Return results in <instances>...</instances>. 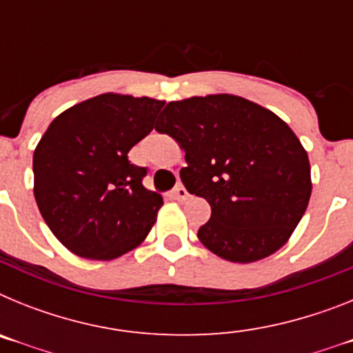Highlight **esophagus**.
<instances>
[{
    "instance_id": "esophagus-1",
    "label": "esophagus",
    "mask_w": 353,
    "mask_h": 353,
    "mask_svg": "<svg viewBox=\"0 0 353 353\" xmlns=\"http://www.w3.org/2000/svg\"><path fill=\"white\" fill-rule=\"evenodd\" d=\"M173 196H174V199H179V201H187V199L191 198V194L185 191V187L183 185L176 187V189L173 191Z\"/></svg>"
}]
</instances>
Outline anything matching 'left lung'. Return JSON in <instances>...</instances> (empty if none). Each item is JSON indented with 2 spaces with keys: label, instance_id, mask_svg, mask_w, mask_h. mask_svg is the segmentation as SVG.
Here are the masks:
<instances>
[{
  "label": "left lung",
  "instance_id": "8db88e82",
  "mask_svg": "<svg viewBox=\"0 0 353 353\" xmlns=\"http://www.w3.org/2000/svg\"><path fill=\"white\" fill-rule=\"evenodd\" d=\"M185 152L180 179L212 208L199 242L219 258L252 263L288 242L311 189L307 152L286 121L244 97L168 102L155 123Z\"/></svg>",
  "mask_w": 353,
  "mask_h": 353
}]
</instances>
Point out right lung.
Returning <instances> with one entry per match:
<instances>
[{
	"label": "right lung",
	"mask_w": 353,
	"mask_h": 353,
	"mask_svg": "<svg viewBox=\"0 0 353 353\" xmlns=\"http://www.w3.org/2000/svg\"><path fill=\"white\" fill-rule=\"evenodd\" d=\"M164 101L102 93L54 118L33 154V194L52 235L86 260L138 248L162 196L143 185L129 152L154 129Z\"/></svg>",
	"instance_id": "obj_1"
}]
</instances>
